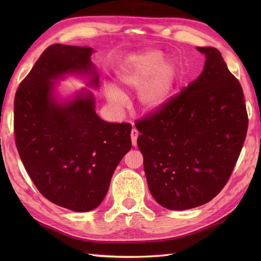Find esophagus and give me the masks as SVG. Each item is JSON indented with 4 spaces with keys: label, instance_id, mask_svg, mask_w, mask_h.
Masks as SVG:
<instances>
[{
    "label": "esophagus",
    "instance_id": "34e87169",
    "mask_svg": "<svg viewBox=\"0 0 261 261\" xmlns=\"http://www.w3.org/2000/svg\"><path fill=\"white\" fill-rule=\"evenodd\" d=\"M138 136H139V132H138V130H137V129H132V130H131V141H132V146H137Z\"/></svg>",
    "mask_w": 261,
    "mask_h": 261
}]
</instances>
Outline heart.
Here are the masks:
<instances>
[{
  "label": "heart",
  "mask_w": 261,
  "mask_h": 261,
  "mask_svg": "<svg viewBox=\"0 0 261 261\" xmlns=\"http://www.w3.org/2000/svg\"><path fill=\"white\" fill-rule=\"evenodd\" d=\"M178 70L173 62H164V55L149 50L129 59L118 75L119 84L125 90H139L138 104L146 113L162 110L173 95ZM108 97L111 104L119 108L124 95L115 87H110Z\"/></svg>",
  "instance_id": "b5f03b06"
}]
</instances>
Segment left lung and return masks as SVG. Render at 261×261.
<instances>
[{
    "instance_id": "1",
    "label": "left lung",
    "mask_w": 261,
    "mask_h": 261,
    "mask_svg": "<svg viewBox=\"0 0 261 261\" xmlns=\"http://www.w3.org/2000/svg\"><path fill=\"white\" fill-rule=\"evenodd\" d=\"M202 74L158 112L139 120L138 147L153 198L181 211L210 202L228 182L248 129L239 81L213 47Z\"/></svg>"
}]
</instances>
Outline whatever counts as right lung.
<instances>
[{
    "mask_svg": "<svg viewBox=\"0 0 261 261\" xmlns=\"http://www.w3.org/2000/svg\"><path fill=\"white\" fill-rule=\"evenodd\" d=\"M91 47L55 43L41 54L14 97V136L33 184L49 201L75 212L96 208L121 159L131 149V124L110 123L95 112L93 93L67 101L55 94L66 75L90 77L98 87Z\"/></svg>",
    "mask_w": 261,
    "mask_h": 261,
    "instance_id": "obj_1",
    "label": "right lung"
}]
</instances>
